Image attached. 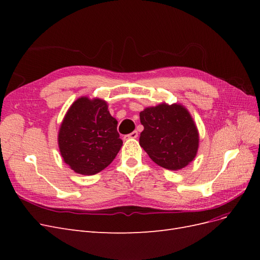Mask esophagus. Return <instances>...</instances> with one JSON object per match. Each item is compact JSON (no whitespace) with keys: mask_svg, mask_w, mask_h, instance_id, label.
<instances>
[{"mask_svg":"<svg viewBox=\"0 0 260 260\" xmlns=\"http://www.w3.org/2000/svg\"><path fill=\"white\" fill-rule=\"evenodd\" d=\"M138 136H139L138 131H133V132L129 133V135L124 136V140H128V139H137V138H138Z\"/></svg>","mask_w":260,"mask_h":260,"instance_id":"esophagus-1","label":"esophagus"}]
</instances>
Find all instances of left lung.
Segmentation results:
<instances>
[{
  "instance_id": "obj_1",
  "label": "left lung",
  "mask_w": 260,
  "mask_h": 260,
  "mask_svg": "<svg viewBox=\"0 0 260 260\" xmlns=\"http://www.w3.org/2000/svg\"><path fill=\"white\" fill-rule=\"evenodd\" d=\"M144 130L140 145L155 164L168 170L186 167L199 151L200 135L191 114L181 104L160 103L140 113Z\"/></svg>"
}]
</instances>
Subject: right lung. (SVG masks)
<instances>
[{
	"label": "right lung",
	"mask_w": 260,
	"mask_h": 260,
	"mask_svg": "<svg viewBox=\"0 0 260 260\" xmlns=\"http://www.w3.org/2000/svg\"><path fill=\"white\" fill-rule=\"evenodd\" d=\"M117 123L104 100L88 96L76 100L58 131L62 159L79 175L92 176L105 169L122 146Z\"/></svg>",
	"instance_id": "1"
}]
</instances>
